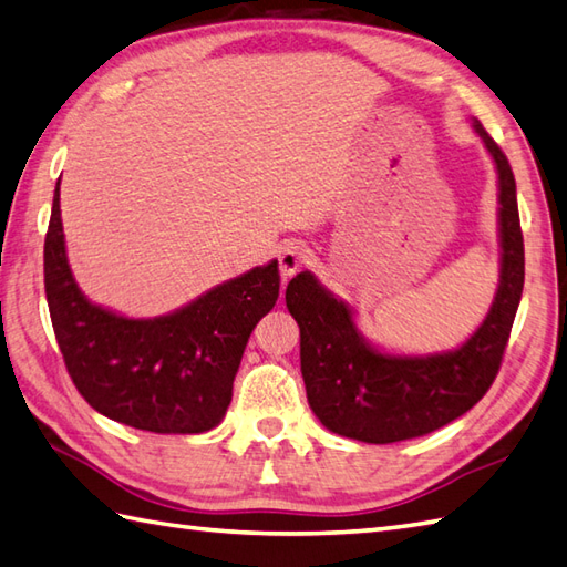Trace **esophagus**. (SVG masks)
<instances>
[{"label": "esophagus", "instance_id": "34e87169", "mask_svg": "<svg viewBox=\"0 0 567 567\" xmlns=\"http://www.w3.org/2000/svg\"><path fill=\"white\" fill-rule=\"evenodd\" d=\"M306 264V247L298 245V243H288L281 251H279V271H281V279L288 281L291 276L303 267Z\"/></svg>", "mask_w": 567, "mask_h": 567}]
</instances>
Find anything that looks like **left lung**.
<instances>
[{"label":"left lung","mask_w":567,"mask_h":567,"mask_svg":"<svg viewBox=\"0 0 567 567\" xmlns=\"http://www.w3.org/2000/svg\"><path fill=\"white\" fill-rule=\"evenodd\" d=\"M499 177V286L483 324L454 351L383 354L363 339L354 312L300 271L286 306L300 327V371L316 417L334 434L393 444L454 422L481 400L499 371L524 288V237L509 162L481 121H473Z\"/></svg>","instance_id":"obj_1"}]
</instances>
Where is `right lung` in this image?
Segmentation results:
<instances>
[{
  "label": "right lung",
  "mask_w": 567,
  "mask_h": 567,
  "mask_svg": "<svg viewBox=\"0 0 567 567\" xmlns=\"http://www.w3.org/2000/svg\"><path fill=\"white\" fill-rule=\"evenodd\" d=\"M45 298L72 383L104 417L155 434L216 426L257 322L279 298V261L220 284L153 320L90 303L72 279L60 220V182L43 249Z\"/></svg>",
  "instance_id": "add662e5"
}]
</instances>
